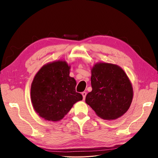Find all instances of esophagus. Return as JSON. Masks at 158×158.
I'll use <instances>...</instances> for the list:
<instances>
[{
  "label": "esophagus",
  "mask_w": 158,
  "mask_h": 158,
  "mask_svg": "<svg viewBox=\"0 0 158 158\" xmlns=\"http://www.w3.org/2000/svg\"><path fill=\"white\" fill-rule=\"evenodd\" d=\"M82 95H83V99H85V98H86V92H82Z\"/></svg>",
  "instance_id": "esophagus-1"
}]
</instances>
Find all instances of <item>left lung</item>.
I'll return each mask as SVG.
<instances>
[{"mask_svg":"<svg viewBox=\"0 0 158 158\" xmlns=\"http://www.w3.org/2000/svg\"><path fill=\"white\" fill-rule=\"evenodd\" d=\"M92 92L85 101L99 117L112 120L119 118L130 107L133 89L127 74L119 66L98 63L92 69Z\"/></svg>","mask_w":158,"mask_h":158,"instance_id":"1","label":"left lung"}]
</instances>
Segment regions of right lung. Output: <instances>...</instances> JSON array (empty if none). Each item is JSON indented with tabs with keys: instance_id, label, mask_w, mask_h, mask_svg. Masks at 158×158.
<instances>
[{
	"instance_id": "1",
	"label": "right lung",
	"mask_w": 158,
	"mask_h": 158,
	"mask_svg": "<svg viewBox=\"0 0 158 158\" xmlns=\"http://www.w3.org/2000/svg\"><path fill=\"white\" fill-rule=\"evenodd\" d=\"M70 66L65 61L44 65L35 75L31 99L35 112L48 121L62 119L83 96L75 91L76 81L70 77Z\"/></svg>"
}]
</instances>
